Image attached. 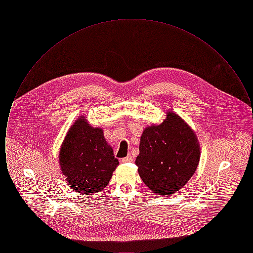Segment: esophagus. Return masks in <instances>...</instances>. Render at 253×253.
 I'll return each instance as SVG.
<instances>
[{"label":"esophagus","mask_w":253,"mask_h":253,"mask_svg":"<svg viewBox=\"0 0 253 253\" xmlns=\"http://www.w3.org/2000/svg\"><path fill=\"white\" fill-rule=\"evenodd\" d=\"M132 156H128V157L122 158V162H132Z\"/></svg>","instance_id":"obj_1"}]
</instances>
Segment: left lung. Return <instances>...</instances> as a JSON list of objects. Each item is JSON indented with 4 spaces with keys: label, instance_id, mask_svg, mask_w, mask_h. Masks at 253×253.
<instances>
[{
    "label": "left lung",
    "instance_id": "8db88e82",
    "mask_svg": "<svg viewBox=\"0 0 253 253\" xmlns=\"http://www.w3.org/2000/svg\"><path fill=\"white\" fill-rule=\"evenodd\" d=\"M200 147L190 126L169 112L160 125L147 127L135 159L145 185L158 195L176 193L195 172Z\"/></svg>",
    "mask_w": 253,
    "mask_h": 253
}]
</instances>
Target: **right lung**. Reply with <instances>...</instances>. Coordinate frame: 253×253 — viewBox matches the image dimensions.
<instances>
[{
  "label": "right lung",
  "mask_w": 253,
  "mask_h": 253,
  "mask_svg": "<svg viewBox=\"0 0 253 253\" xmlns=\"http://www.w3.org/2000/svg\"><path fill=\"white\" fill-rule=\"evenodd\" d=\"M59 157L61 171L72 190L84 194L101 192L119 165L103 131L91 127L83 117L67 132Z\"/></svg>",
  "instance_id": "1"
}]
</instances>
